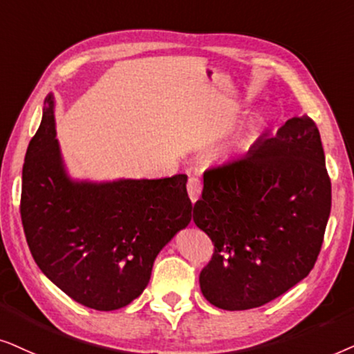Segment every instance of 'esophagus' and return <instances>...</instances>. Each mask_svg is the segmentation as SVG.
<instances>
[{
    "label": "esophagus",
    "mask_w": 354,
    "mask_h": 354,
    "mask_svg": "<svg viewBox=\"0 0 354 354\" xmlns=\"http://www.w3.org/2000/svg\"><path fill=\"white\" fill-rule=\"evenodd\" d=\"M187 194H189V199L196 202L202 194V181L197 176H191L189 181H187Z\"/></svg>",
    "instance_id": "esophagus-1"
}]
</instances>
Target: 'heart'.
Returning a JSON list of instances; mask_svg holds the SVG:
<instances>
[{
	"mask_svg": "<svg viewBox=\"0 0 354 354\" xmlns=\"http://www.w3.org/2000/svg\"><path fill=\"white\" fill-rule=\"evenodd\" d=\"M246 136H248V134H244V136H239V138H238L236 140H234V144H233V145H241V144L244 142V139H246Z\"/></svg>",
	"mask_w": 354,
	"mask_h": 354,
	"instance_id": "heart-1",
	"label": "heart"
}]
</instances>
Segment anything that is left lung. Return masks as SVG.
I'll return each mask as SVG.
<instances>
[{
	"label": "left lung",
	"instance_id": "1",
	"mask_svg": "<svg viewBox=\"0 0 354 354\" xmlns=\"http://www.w3.org/2000/svg\"><path fill=\"white\" fill-rule=\"evenodd\" d=\"M330 207L322 142L308 115L207 169L192 215L214 243L202 295L220 309L244 310L286 293L313 270Z\"/></svg>",
	"mask_w": 354,
	"mask_h": 354
}]
</instances>
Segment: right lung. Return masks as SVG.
<instances>
[{"mask_svg":"<svg viewBox=\"0 0 354 354\" xmlns=\"http://www.w3.org/2000/svg\"><path fill=\"white\" fill-rule=\"evenodd\" d=\"M53 95L22 167L21 218L32 257L53 283L97 310L128 306L153 261L192 218L186 174L162 180H71L55 131Z\"/></svg>","mask_w":354,"mask_h":354,"instance_id":"add662e5","label":"right lung"}]
</instances>
